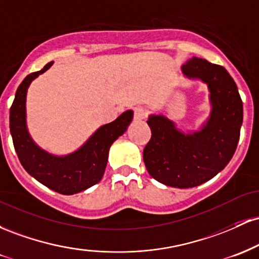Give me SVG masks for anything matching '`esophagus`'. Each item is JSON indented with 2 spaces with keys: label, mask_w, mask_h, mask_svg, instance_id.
<instances>
[{
  "label": "esophagus",
  "mask_w": 259,
  "mask_h": 259,
  "mask_svg": "<svg viewBox=\"0 0 259 259\" xmlns=\"http://www.w3.org/2000/svg\"><path fill=\"white\" fill-rule=\"evenodd\" d=\"M147 113H146V109L144 108V107H136L135 109H134V119L138 120V121H141L144 120L145 118H146Z\"/></svg>",
  "instance_id": "esophagus-1"
}]
</instances>
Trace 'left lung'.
Returning <instances> with one entry per match:
<instances>
[{
    "label": "left lung",
    "instance_id": "1",
    "mask_svg": "<svg viewBox=\"0 0 259 259\" xmlns=\"http://www.w3.org/2000/svg\"><path fill=\"white\" fill-rule=\"evenodd\" d=\"M181 70L187 79L207 85L209 115L200 129L185 133L165 115L150 114L152 136L144 150V162L153 179L189 189L214 178L233 158L243 108L237 86L224 67L194 57Z\"/></svg>",
    "mask_w": 259,
    "mask_h": 259
}]
</instances>
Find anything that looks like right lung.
<instances>
[{"label":"right lung","instance_id":"add662e5","mask_svg":"<svg viewBox=\"0 0 259 259\" xmlns=\"http://www.w3.org/2000/svg\"><path fill=\"white\" fill-rule=\"evenodd\" d=\"M53 62L29 74L17 89L10 111V129L14 150L23 168L38 183L62 195H74L102 179L112 144L132 123V109L121 113L112 123L100 126L72 153L57 156L41 148L32 140L26 125V94L32 80L49 70Z\"/></svg>","mask_w":259,"mask_h":259}]
</instances>
